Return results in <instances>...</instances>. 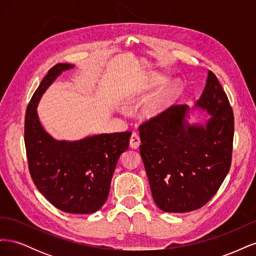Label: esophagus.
Returning <instances> with one entry per match:
<instances>
[{
	"label": "esophagus",
	"mask_w": 256,
	"mask_h": 256,
	"mask_svg": "<svg viewBox=\"0 0 256 256\" xmlns=\"http://www.w3.org/2000/svg\"><path fill=\"white\" fill-rule=\"evenodd\" d=\"M140 144H141L140 136H138V134L136 132L132 134V136H131V138H130V146L136 150L138 146H140Z\"/></svg>",
	"instance_id": "34e87169"
}]
</instances>
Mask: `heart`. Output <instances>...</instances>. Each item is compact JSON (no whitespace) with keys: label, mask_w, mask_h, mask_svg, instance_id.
Here are the masks:
<instances>
[{"label":"heart","mask_w":256,"mask_h":256,"mask_svg":"<svg viewBox=\"0 0 256 256\" xmlns=\"http://www.w3.org/2000/svg\"><path fill=\"white\" fill-rule=\"evenodd\" d=\"M177 92H178V84L177 83L171 84L168 88H164L159 95H157L148 104H147L146 112L150 115L158 114L172 102V100L177 94Z\"/></svg>","instance_id":"obj_1"}]
</instances>
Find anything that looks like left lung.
Here are the masks:
<instances>
[{"label":"left lung","instance_id":"1","mask_svg":"<svg viewBox=\"0 0 256 256\" xmlns=\"http://www.w3.org/2000/svg\"><path fill=\"white\" fill-rule=\"evenodd\" d=\"M196 106L212 115L205 127L188 125L186 104L168 106L138 127L140 154L152 196L166 212L203 207L219 190L230 168L234 113L210 70Z\"/></svg>","mask_w":256,"mask_h":256}]
</instances>
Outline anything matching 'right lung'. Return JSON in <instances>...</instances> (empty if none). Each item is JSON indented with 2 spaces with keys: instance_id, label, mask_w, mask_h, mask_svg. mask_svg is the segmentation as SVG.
<instances>
[{
  "instance_id": "1",
  "label": "right lung",
  "mask_w": 256,
  "mask_h": 256,
  "mask_svg": "<svg viewBox=\"0 0 256 256\" xmlns=\"http://www.w3.org/2000/svg\"><path fill=\"white\" fill-rule=\"evenodd\" d=\"M72 67L54 65L35 90L26 112L24 143L28 171L42 194L62 212L92 214L106 203L131 132L98 134L76 142L56 141L46 132L38 120V102L56 76Z\"/></svg>"
}]
</instances>
